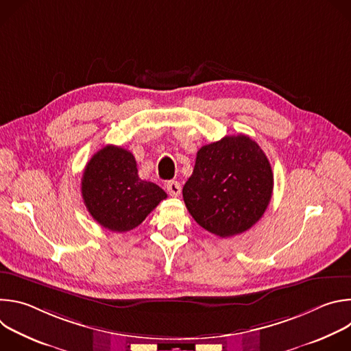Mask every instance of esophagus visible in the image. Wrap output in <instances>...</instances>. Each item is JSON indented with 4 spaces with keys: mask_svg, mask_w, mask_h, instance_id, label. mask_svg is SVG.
I'll use <instances>...</instances> for the list:
<instances>
[{
    "mask_svg": "<svg viewBox=\"0 0 351 351\" xmlns=\"http://www.w3.org/2000/svg\"><path fill=\"white\" fill-rule=\"evenodd\" d=\"M165 187H167L168 193H169L171 195H173V197H178V195L180 194V191H182L180 183L176 182V180H169V182L165 184Z\"/></svg>",
    "mask_w": 351,
    "mask_h": 351,
    "instance_id": "34e87169",
    "label": "esophagus"
}]
</instances>
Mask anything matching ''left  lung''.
Masks as SVG:
<instances>
[{"label":"left lung","mask_w":351,"mask_h":351,"mask_svg":"<svg viewBox=\"0 0 351 351\" xmlns=\"http://www.w3.org/2000/svg\"><path fill=\"white\" fill-rule=\"evenodd\" d=\"M272 190L271 164L261 147L237 134L198 149L193 173L183 186V199L199 226L230 237L260 221Z\"/></svg>","instance_id":"left-lung-1"}]
</instances>
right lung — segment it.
I'll use <instances>...</instances> for the list:
<instances>
[{
  "mask_svg": "<svg viewBox=\"0 0 351 351\" xmlns=\"http://www.w3.org/2000/svg\"><path fill=\"white\" fill-rule=\"evenodd\" d=\"M82 197L90 215L103 228L128 232L138 226L167 193L153 182L141 180L133 154L118 145H106L87 162Z\"/></svg>",
  "mask_w": 351,
  "mask_h": 351,
  "instance_id": "obj_1",
  "label": "right lung"
}]
</instances>
